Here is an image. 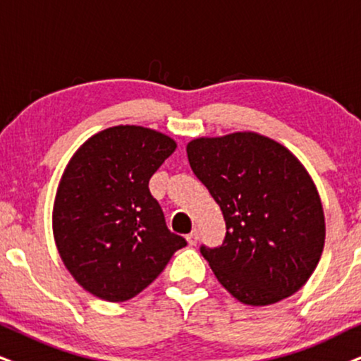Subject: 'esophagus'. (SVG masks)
I'll list each match as a JSON object with an SVG mask.
<instances>
[{
  "label": "esophagus",
  "instance_id": "esophagus-1",
  "mask_svg": "<svg viewBox=\"0 0 361 361\" xmlns=\"http://www.w3.org/2000/svg\"><path fill=\"white\" fill-rule=\"evenodd\" d=\"M186 241H188V245H191V246L196 245V241H198V230H196V228L191 231L190 235H186Z\"/></svg>",
  "mask_w": 361,
  "mask_h": 361
}]
</instances>
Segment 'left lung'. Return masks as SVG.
Wrapping results in <instances>:
<instances>
[{"label": "left lung", "mask_w": 361, "mask_h": 361, "mask_svg": "<svg viewBox=\"0 0 361 361\" xmlns=\"http://www.w3.org/2000/svg\"><path fill=\"white\" fill-rule=\"evenodd\" d=\"M186 153L226 221L223 245L200 252L228 293L267 307L302 288L320 262L326 231L320 195L302 161L255 131L195 138Z\"/></svg>", "instance_id": "8db88e82"}]
</instances>
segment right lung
<instances>
[{"mask_svg":"<svg viewBox=\"0 0 361 361\" xmlns=\"http://www.w3.org/2000/svg\"><path fill=\"white\" fill-rule=\"evenodd\" d=\"M176 149L157 130L118 125L76 149L53 204L58 253L76 283L106 302H126L165 270L185 238L168 230L148 181Z\"/></svg>","mask_w":361,"mask_h":361,"instance_id":"right-lung-1","label":"right lung"}]
</instances>
